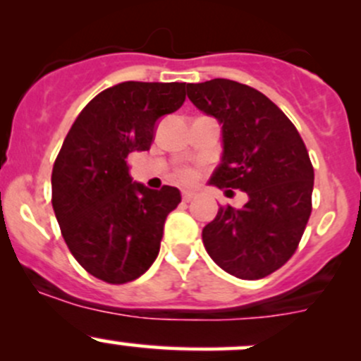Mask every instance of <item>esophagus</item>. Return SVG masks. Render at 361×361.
<instances>
[{
	"instance_id": "esophagus-1",
	"label": "esophagus",
	"mask_w": 361,
	"mask_h": 361,
	"mask_svg": "<svg viewBox=\"0 0 361 361\" xmlns=\"http://www.w3.org/2000/svg\"><path fill=\"white\" fill-rule=\"evenodd\" d=\"M194 197H195L194 192H183V194H181V199H183V202H190Z\"/></svg>"
}]
</instances>
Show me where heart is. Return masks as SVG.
Segmentation results:
<instances>
[{
  "instance_id": "obj_1",
  "label": "heart",
  "mask_w": 361,
  "mask_h": 361,
  "mask_svg": "<svg viewBox=\"0 0 361 361\" xmlns=\"http://www.w3.org/2000/svg\"><path fill=\"white\" fill-rule=\"evenodd\" d=\"M174 176H176V180L180 181V183L192 185V183H195V180L199 178V173H197V169H194V167L185 166V167H180V169H176Z\"/></svg>"
}]
</instances>
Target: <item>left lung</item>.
Here are the masks:
<instances>
[{"mask_svg":"<svg viewBox=\"0 0 361 361\" xmlns=\"http://www.w3.org/2000/svg\"><path fill=\"white\" fill-rule=\"evenodd\" d=\"M187 94L224 130V159L211 183L250 197L241 209H218L202 228L204 248L235 278H265L293 257L311 216L314 169L307 148L292 120L253 87L214 78L187 83Z\"/></svg>","mask_w":361,"mask_h":361,"instance_id":"obj_1","label":"left lung"}]
</instances>
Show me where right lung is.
Segmentation results:
<instances>
[{"mask_svg": "<svg viewBox=\"0 0 361 361\" xmlns=\"http://www.w3.org/2000/svg\"><path fill=\"white\" fill-rule=\"evenodd\" d=\"M185 87L123 82L103 90L75 120L54 162L61 234L76 262L101 281H134L157 258L180 190L133 183L127 157L150 150L155 123L185 103Z\"/></svg>", "mask_w": 361, "mask_h": 361, "instance_id": "1", "label": "right lung"}]
</instances>
